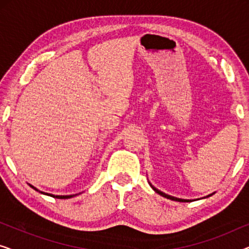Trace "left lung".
Segmentation results:
<instances>
[{
	"mask_svg": "<svg viewBox=\"0 0 249 249\" xmlns=\"http://www.w3.org/2000/svg\"><path fill=\"white\" fill-rule=\"evenodd\" d=\"M149 185H151V187H152L153 190H154L155 193H158L159 195H161V196H163V197H165V198H169V199H171V200H177V202H190V199H181V198H177V197L170 196V195H168V194H164L163 192H161V190L156 189L155 187L152 185V183H149ZM209 196H211V195H209ZM209 196H207V197H209Z\"/></svg>",
	"mask_w": 249,
	"mask_h": 249,
	"instance_id": "1",
	"label": "left lung"
}]
</instances>
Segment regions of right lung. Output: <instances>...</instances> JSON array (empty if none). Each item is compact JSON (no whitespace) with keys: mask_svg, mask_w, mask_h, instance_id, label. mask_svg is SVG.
I'll list each match as a JSON object with an SVG mask.
<instances>
[{"mask_svg":"<svg viewBox=\"0 0 249 249\" xmlns=\"http://www.w3.org/2000/svg\"><path fill=\"white\" fill-rule=\"evenodd\" d=\"M30 187H32V188H34L36 190V192H39L40 194H44V195H47V196H52V197H54V198H61V199H66V198H71V197H73V196H76V195H66V196H60V195H52V194H47V193H44V192H40V190H38L37 188H35V187L34 186H32V185H29Z\"/></svg>","mask_w":249,"mask_h":249,"instance_id":"obj_1","label":"right lung"}]
</instances>
